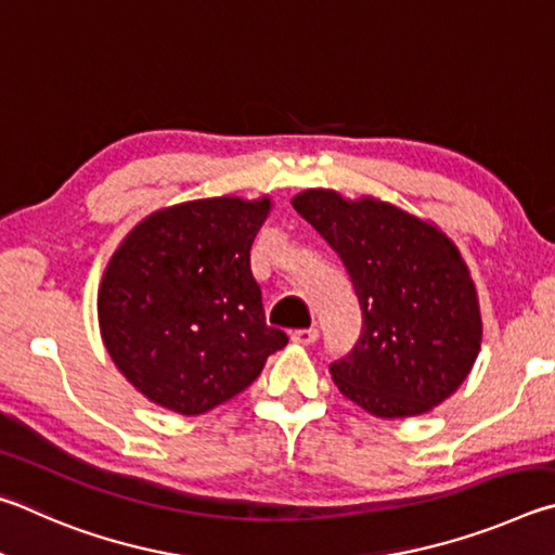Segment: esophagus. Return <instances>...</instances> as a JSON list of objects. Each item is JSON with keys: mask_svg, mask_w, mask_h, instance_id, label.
<instances>
[{"mask_svg": "<svg viewBox=\"0 0 555 555\" xmlns=\"http://www.w3.org/2000/svg\"><path fill=\"white\" fill-rule=\"evenodd\" d=\"M289 338H293V344H299V346H309L314 344L319 338V332L317 328H297V332L289 334Z\"/></svg>", "mask_w": 555, "mask_h": 555, "instance_id": "1", "label": "esophagus"}]
</instances>
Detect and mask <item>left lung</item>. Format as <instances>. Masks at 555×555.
I'll use <instances>...</instances> for the list:
<instances>
[{
    "label": "left lung",
    "mask_w": 555,
    "mask_h": 555,
    "mask_svg": "<svg viewBox=\"0 0 555 555\" xmlns=\"http://www.w3.org/2000/svg\"><path fill=\"white\" fill-rule=\"evenodd\" d=\"M293 207L351 275L363 312L353 351L332 363L344 397L380 420L431 412L470 375L482 344L478 289L434 221L371 194L305 190Z\"/></svg>",
    "instance_id": "obj_1"
}]
</instances>
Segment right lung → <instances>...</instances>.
Instances as JSON below:
<instances>
[{"label":"right lung","instance_id":"obj_1","mask_svg":"<svg viewBox=\"0 0 555 555\" xmlns=\"http://www.w3.org/2000/svg\"><path fill=\"white\" fill-rule=\"evenodd\" d=\"M272 199L233 194L149 214L106 262L96 319L106 353L145 400L197 416L256 380L287 346L270 328L250 246Z\"/></svg>","mask_w":555,"mask_h":555}]
</instances>
